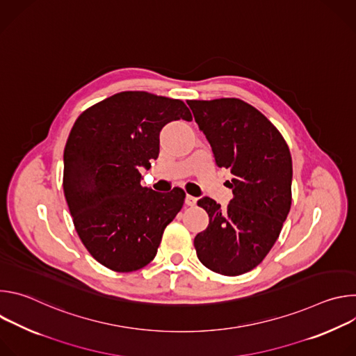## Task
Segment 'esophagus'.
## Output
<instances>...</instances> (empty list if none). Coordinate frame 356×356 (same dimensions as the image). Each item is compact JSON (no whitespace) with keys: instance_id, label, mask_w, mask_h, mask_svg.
Returning a JSON list of instances; mask_svg holds the SVG:
<instances>
[{"instance_id":"1","label":"esophagus","mask_w":356,"mask_h":356,"mask_svg":"<svg viewBox=\"0 0 356 356\" xmlns=\"http://www.w3.org/2000/svg\"><path fill=\"white\" fill-rule=\"evenodd\" d=\"M184 202H186V206H188V207H193V206H195L197 198H195V197H193V195H190V194H187V195H186V200H184Z\"/></svg>"}]
</instances>
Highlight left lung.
<instances>
[{"label":"left lung","instance_id":"8db88e82","mask_svg":"<svg viewBox=\"0 0 356 356\" xmlns=\"http://www.w3.org/2000/svg\"><path fill=\"white\" fill-rule=\"evenodd\" d=\"M218 168L229 169L232 200L225 209L202 197L209 214L194 248L200 262L224 276L257 268L279 238L291 206V156L279 129L239 98L188 99Z\"/></svg>","mask_w":356,"mask_h":356}]
</instances>
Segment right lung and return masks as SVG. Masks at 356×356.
<instances>
[{
	"label": "right lung",
	"mask_w": 356,
	"mask_h": 356,
	"mask_svg": "<svg viewBox=\"0 0 356 356\" xmlns=\"http://www.w3.org/2000/svg\"><path fill=\"white\" fill-rule=\"evenodd\" d=\"M176 120H193L181 99L122 91L83 111L70 131L63 191L73 224L90 255L114 272L154 261L183 207L184 190L142 187L139 173L159 155L161 129Z\"/></svg>",
	"instance_id": "add662e5"
}]
</instances>
